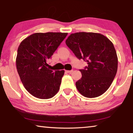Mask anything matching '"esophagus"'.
<instances>
[{"mask_svg":"<svg viewBox=\"0 0 133 133\" xmlns=\"http://www.w3.org/2000/svg\"><path fill=\"white\" fill-rule=\"evenodd\" d=\"M66 72L67 73H68V74H70V73H72L73 72V70H66Z\"/></svg>","mask_w":133,"mask_h":133,"instance_id":"1","label":"esophagus"}]
</instances>
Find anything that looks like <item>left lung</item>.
Segmentation results:
<instances>
[{
	"instance_id": "obj_1",
	"label": "left lung",
	"mask_w": 133,
	"mask_h": 133,
	"mask_svg": "<svg viewBox=\"0 0 133 133\" xmlns=\"http://www.w3.org/2000/svg\"><path fill=\"white\" fill-rule=\"evenodd\" d=\"M66 44L78 59L87 62L80 69L82 77L76 89L86 98L99 96L111 85L117 70V54L113 44L99 33L76 32L69 35Z\"/></svg>"
}]
</instances>
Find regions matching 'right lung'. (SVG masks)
<instances>
[{
  "mask_svg": "<svg viewBox=\"0 0 133 133\" xmlns=\"http://www.w3.org/2000/svg\"><path fill=\"white\" fill-rule=\"evenodd\" d=\"M67 33L33 34L20 44L17 70L26 90L39 99L51 98L59 89L64 70H50L47 64Z\"/></svg>",
  "mask_w": 133,
  "mask_h": 133,
  "instance_id": "right-lung-1",
  "label": "right lung"
}]
</instances>
